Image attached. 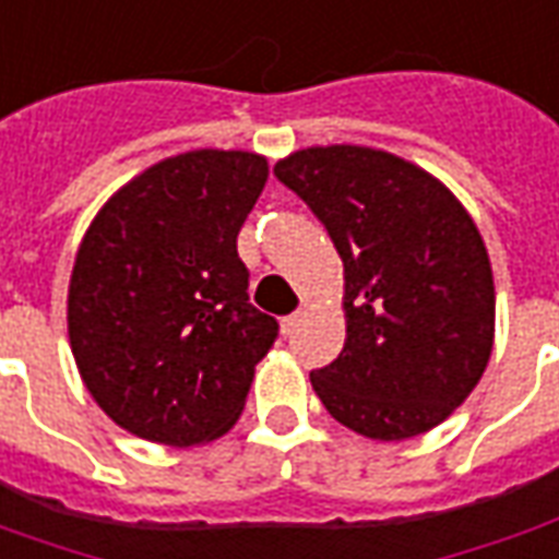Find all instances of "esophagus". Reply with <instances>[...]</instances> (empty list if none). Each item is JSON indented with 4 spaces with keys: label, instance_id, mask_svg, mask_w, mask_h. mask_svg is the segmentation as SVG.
<instances>
[{
    "label": "esophagus",
    "instance_id": "1",
    "mask_svg": "<svg viewBox=\"0 0 559 559\" xmlns=\"http://www.w3.org/2000/svg\"><path fill=\"white\" fill-rule=\"evenodd\" d=\"M299 323H302V311H293V314H287L284 320H281V332H284V335L290 338Z\"/></svg>",
    "mask_w": 559,
    "mask_h": 559
}]
</instances>
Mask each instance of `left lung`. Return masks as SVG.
Wrapping results in <instances>:
<instances>
[{"label":"left lung","instance_id":"8db88e82","mask_svg":"<svg viewBox=\"0 0 559 559\" xmlns=\"http://www.w3.org/2000/svg\"><path fill=\"white\" fill-rule=\"evenodd\" d=\"M275 176L344 260L347 341L335 362L311 371L317 399L371 440L431 431L491 359V263L467 209L380 148H302Z\"/></svg>","mask_w":559,"mask_h":559}]
</instances>
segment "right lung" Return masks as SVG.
<instances>
[{"instance_id":"right-lung-1","label":"right lung","mask_w":559,"mask_h":559,"mask_svg":"<svg viewBox=\"0 0 559 559\" xmlns=\"http://www.w3.org/2000/svg\"><path fill=\"white\" fill-rule=\"evenodd\" d=\"M254 152L197 148L140 173L80 242L68 335L116 425L197 445L239 419L278 320L248 299L236 236L266 185Z\"/></svg>"}]
</instances>
